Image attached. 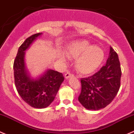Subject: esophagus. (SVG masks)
Here are the masks:
<instances>
[{"label":"esophagus","instance_id":"1","mask_svg":"<svg viewBox=\"0 0 134 134\" xmlns=\"http://www.w3.org/2000/svg\"><path fill=\"white\" fill-rule=\"evenodd\" d=\"M72 76H73V74H71V72H67L65 74V79H68Z\"/></svg>","mask_w":134,"mask_h":134}]
</instances>
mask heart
I'll return each instance as SVG.
<instances>
[{
    "label": "heart",
    "instance_id": "1",
    "mask_svg": "<svg viewBox=\"0 0 134 134\" xmlns=\"http://www.w3.org/2000/svg\"><path fill=\"white\" fill-rule=\"evenodd\" d=\"M65 54L70 58H77L76 68L83 74L93 72L101 65L105 58V53L101 47L92 46L87 40H79L70 43L65 50ZM62 61L65 60L63 54L59 56Z\"/></svg>",
    "mask_w": 134,
    "mask_h": 134
}]
</instances>
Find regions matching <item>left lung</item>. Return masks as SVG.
Wrapping results in <instances>:
<instances>
[{
    "label": "left lung",
    "instance_id": "1",
    "mask_svg": "<svg viewBox=\"0 0 134 134\" xmlns=\"http://www.w3.org/2000/svg\"><path fill=\"white\" fill-rule=\"evenodd\" d=\"M120 62L112 47L106 64L94 75L81 78V91L78 100L85 108L98 110L109 105L118 94L121 85Z\"/></svg>",
    "mask_w": 134,
    "mask_h": 134
}]
</instances>
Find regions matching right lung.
Listing matches in <instances>:
<instances>
[{"mask_svg":"<svg viewBox=\"0 0 134 134\" xmlns=\"http://www.w3.org/2000/svg\"><path fill=\"white\" fill-rule=\"evenodd\" d=\"M42 35V33L35 34L25 40L19 48L13 64L15 83L18 93L25 102L36 108L49 107L64 80L62 73L50 69L36 78L31 76L27 69L26 51Z\"/></svg>","mask_w":134,"mask_h":134,"instance_id":"add662e5","label":"right lung"}]
</instances>
